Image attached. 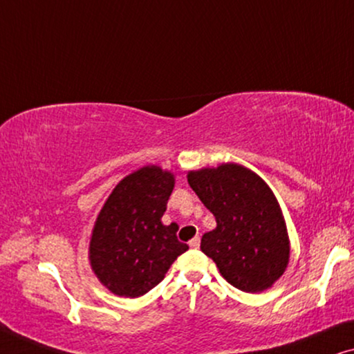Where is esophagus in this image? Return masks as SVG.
Listing matches in <instances>:
<instances>
[{
    "label": "esophagus",
    "mask_w": 354,
    "mask_h": 354,
    "mask_svg": "<svg viewBox=\"0 0 354 354\" xmlns=\"http://www.w3.org/2000/svg\"><path fill=\"white\" fill-rule=\"evenodd\" d=\"M189 247L194 248V250H197V248L201 247V237L197 236V237H194L192 241H189Z\"/></svg>",
    "instance_id": "1"
}]
</instances>
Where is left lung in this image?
<instances>
[{"label": "left lung", "instance_id": "obj_1", "mask_svg": "<svg viewBox=\"0 0 354 354\" xmlns=\"http://www.w3.org/2000/svg\"><path fill=\"white\" fill-rule=\"evenodd\" d=\"M189 186L213 213L216 227L201 248L239 290L271 287L288 263V237L281 208L268 184L236 163L191 171Z\"/></svg>", "mask_w": 354, "mask_h": 354}]
</instances>
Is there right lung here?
Wrapping results in <instances>:
<instances>
[{"label": "right lung", "mask_w": 354, "mask_h": 354, "mask_svg": "<svg viewBox=\"0 0 354 354\" xmlns=\"http://www.w3.org/2000/svg\"><path fill=\"white\" fill-rule=\"evenodd\" d=\"M173 186L170 171L144 167L122 179L104 203L89 242V260L99 281L115 295L147 293L189 248L178 241V225H162Z\"/></svg>", "instance_id": "1"}]
</instances>
